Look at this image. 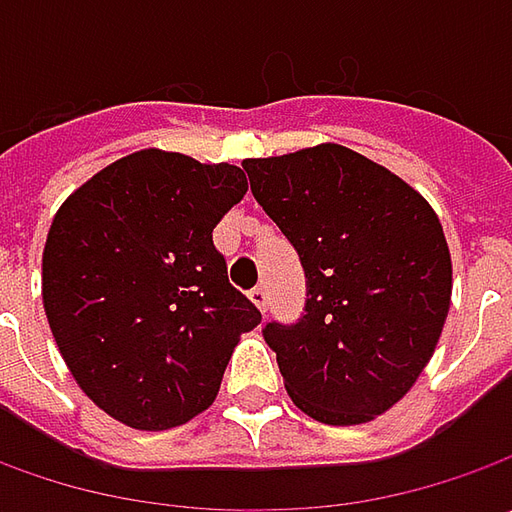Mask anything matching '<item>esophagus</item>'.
<instances>
[{
    "label": "esophagus",
    "instance_id": "obj_1",
    "mask_svg": "<svg viewBox=\"0 0 512 512\" xmlns=\"http://www.w3.org/2000/svg\"><path fill=\"white\" fill-rule=\"evenodd\" d=\"M250 302H253V305L259 307V310H262V313H265V307H267V290L262 285L259 287H253V290H250Z\"/></svg>",
    "mask_w": 512,
    "mask_h": 512
}]
</instances>
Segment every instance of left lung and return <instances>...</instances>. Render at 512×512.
Instances as JSON below:
<instances>
[{
	"mask_svg": "<svg viewBox=\"0 0 512 512\" xmlns=\"http://www.w3.org/2000/svg\"><path fill=\"white\" fill-rule=\"evenodd\" d=\"M242 168L307 276L305 319L265 327L287 396L322 424L373 422L422 376L450 310L453 262L436 210L336 142Z\"/></svg>",
	"mask_w": 512,
	"mask_h": 512,
	"instance_id": "8db88e82",
	"label": "left lung"
}]
</instances>
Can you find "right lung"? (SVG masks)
<instances>
[{"label": "right lung", "instance_id": "add662e5", "mask_svg": "<svg viewBox=\"0 0 512 512\" xmlns=\"http://www.w3.org/2000/svg\"><path fill=\"white\" fill-rule=\"evenodd\" d=\"M245 170L145 148L110 162L56 210L42 250L50 333L82 393L133 430H170L219 396L262 313L227 282L213 227Z\"/></svg>", "mask_w": 512, "mask_h": 512}]
</instances>
